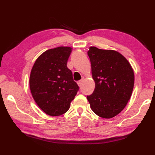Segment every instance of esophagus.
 <instances>
[{"instance_id": "esophagus-1", "label": "esophagus", "mask_w": 155, "mask_h": 155, "mask_svg": "<svg viewBox=\"0 0 155 155\" xmlns=\"http://www.w3.org/2000/svg\"><path fill=\"white\" fill-rule=\"evenodd\" d=\"M83 79H82V80H81V81H78V82H77V84H78V85L79 87H81L82 86V84H83Z\"/></svg>"}]
</instances>
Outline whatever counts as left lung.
I'll list each match as a JSON object with an SVG mask.
<instances>
[{"instance_id":"8db88e82","label":"left lung","mask_w":155,"mask_h":155,"mask_svg":"<svg viewBox=\"0 0 155 155\" xmlns=\"http://www.w3.org/2000/svg\"><path fill=\"white\" fill-rule=\"evenodd\" d=\"M90 58L95 88L87 96L91 109L102 118H110L124 109L133 93L134 75L129 62L115 51L91 47Z\"/></svg>"}]
</instances>
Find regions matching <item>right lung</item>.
<instances>
[{"label":"right lung","mask_w":155,"mask_h":155,"mask_svg":"<svg viewBox=\"0 0 155 155\" xmlns=\"http://www.w3.org/2000/svg\"><path fill=\"white\" fill-rule=\"evenodd\" d=\"M71 51L68 47L49 49L36 60L31 70L29 83L32 97L50 116L65 113L79 90L67 66Z\"/></svg>","instance_id":"obj_1"}]
</instances>
